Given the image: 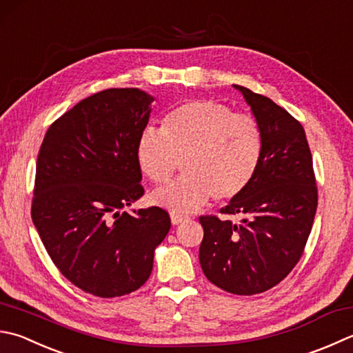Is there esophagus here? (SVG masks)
Wrapping results in <instances>:
<instances>
[{
  "mask_svg": "<svg viewBox=\"0 0 353 353\" xmlns=\"http://www.w3.org/2000/svg\"><path fill=\"white\" fill-rule=\"evenodd\" d=\"M170 221L174 225H178V224H181L184 221H188V218L183 216V215H178V214H170Z\"/></svg>",
  "mask_w": 353,
  "mask_h": 353,
  "instance_id": "1",
  "label": "esophagus"
}]
</instances>
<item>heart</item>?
Returning a JSON list of instances; mask_svg holds the SVG:
<instances>
[{"mask_svg":"<svg viewBox=\"0 0 353 353\" xmlns=\"http://www.w3.org/2000/svg\"><path fill=\"white\" fill-rule=\"evenodd\" d=\"M259 157L255 119L210 99L179 105L165 117L163 132L144 130L137 144L139 169L154 184L169 183L181 163L185 175L152 194V201L175 214L203 208L210 196L228 201L243 194Z\"/></svg>","mask_w":353,"mask_h":353,"instance_id":"heart-1","label":"heart"}]
</instances>
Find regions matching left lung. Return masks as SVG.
Here are the masks:
<instances>
[{
    "mask_svg": "<svg viewBox=\"0 0 353 353\" xmlns=\"http://www.w3.org/2000/svg\"><path fill=\"white\" fill-rule=\"evenodd\" d=\"M261 132L258 170L223 214L201 216L199 264L219 289L255 295L274 288L300 261L314 224L318 194L303 125L270 98L234 84Z\"/></svg>",
    "mask_w": 353,
    "mask_h": 353,
    "instance_id": "left-lung-1",
    "label": "left lung"
}]
</instances>
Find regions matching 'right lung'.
I'll return each mask as SVG.
<instances>
[{"instance_id": "obj_1", "label": "right lung", "mask_w": 353, "mask_h": 353, "mask_svg": "<svg viewBox=\"0 0 353 353\" xmlns=\"http://www.w3.org/2000/svg\"><path fill=\"white\" fill-rule=\"evenodd\" d=\"M154 99L137 88L98 92L58 118L39 149L32 221L59 272L95 296L141 288L169 234L163 209L121 212L144 194L137 144Z\"/></svg>"}]
</instances>
